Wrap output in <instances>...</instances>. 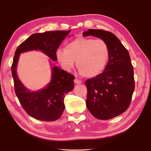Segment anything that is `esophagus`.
<instances>
[{
  "label": "esophagus",
  "mask_w": 151,
  "mask_h": 151,
  "mask_svg": "<svg viewBox=\"0 0 151 151\" xmlns=\"http://www.w3.org/2000/svg\"><path fill=\"white\" fill-rule=\"evenodd\" d=\"M74 83L76 84H81L82 83V81L80 80V79H75L74 80Z\"/></svg>",
  "instance_id": "34e87169"
}]
</instances>
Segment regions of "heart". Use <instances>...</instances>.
<instances>
[{
  "instance_id": "b5f03b06",
  "label": "heart",
  "mask_w": 151,
  "mask_h": 151,
  "mask_svg": "<svg viewBox=\"0 0 151 151\" xmlns=\"http://www.w3.org/2000/svg\"><path fill=\"white\" fill-rule=\"evenodd\" d=\"M56 55L66 70L74 68L76 61L77 67L82 75L93 77L106 68L109 48L103 40L79 37L68 42L65 48L57 49Z\"/></svg>"
}]
</instances>
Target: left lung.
Returning <instances> with one entry per match:
<instances>
[{"mask_svg": "<svg viewBox=\"0 0 151 151\" xmlns=\"http://www.w3.org/2000/svg\"><path fill=\"white\" fill-rule=\"evenodd\" d=\"M103 40L109 48L108 62L104 71L85 82L88 89L86 106L99 120L121 115L129 107L135 89L134 67L130 55L116 36L109 31L90 29L83 32Z\"/></svg>", "mask_w": 151, "mask_h": 151, "instance_id": "8db88e82", "label": "left lung"}]
</instances>
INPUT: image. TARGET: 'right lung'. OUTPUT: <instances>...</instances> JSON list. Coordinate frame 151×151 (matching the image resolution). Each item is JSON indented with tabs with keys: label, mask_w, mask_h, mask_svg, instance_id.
Segmentation results:
<instances>
[{
	"label": "right lung",
	"mask_w": 151,
	"mask_h": 151,
	"mask_svg": "<svg viewBox=\"0 0 151 151\" xmlns=\"http://www.w3.org/2000/svg\"><path fill=\"white\" fill-rule=\"evenodd\" d=\"M68 31H52L35 33L24 41L16 50L11 67L17 97L28 115L35 119L52 122L58 120L65 109V94L74 89V76L58 67L52 68V77L46 88L31 92L18 79L16 67L20 53L30 50H40L53 61H57L56 52Z\"/></svg>",
	"instance_id": "obj_1"
}]
</instances>
